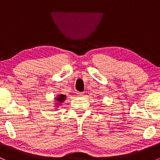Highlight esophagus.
Masks as SVG:
<instances>
[{
	"mask_svg": "<svg viewBox=\"0 0 160 160\" xmlns=\"http://www.w3.org/2000/svg\"><path fill=\"white\" fill-rule=\"evenodd\" d=\"M77 94L78 95L79 97H83V95H84V94H83V92H77Z\"/></svg>",
	"mask_w": 160,
	"mask_h": 160,
	"instance_id": "1",
	"label": "esophagus"
}]
</instances>
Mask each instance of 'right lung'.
Masks as SVG:
<instances>
[{"instance_id":"add662e5","label":"right lung","mask_w":160,"mask_h":160,"mask_svg":"<svg viewBox=\"0 0 160 160\" xmlns=\"http://www.w3.org/2000/svg\"><path fill=\"white\" fill-rule=\"evenodd\" d=\"M66 97H67V96H66V95H64V94L57 95V96H56V98H54V99L56 100V103H55V104H56V105H59L61 103H62L64 101H65ZM56 107H57V106H56Z\"/></svg>"}]
</instances>
